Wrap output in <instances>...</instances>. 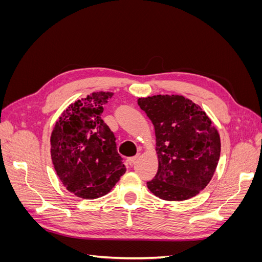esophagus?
I'll return each mask as SVG.
<instances>
[{
	"instance_id": "obj_1",
	"label": "esophagus",
	"mask_w": 262,
	"mask_h": 262,
	"mask_svg": "<svg viewBox=\"0 0 262 262\" xmlns=\"http://www.w3.org/2000/svg\"><path fill=\"white\" fill-rule=\"evenodd\" d=\"M140 157V154H138V155H136V156H132V157H129L128 158V162H129V164L130 165H132V164H134V162H136L138 158Z\"/></svg>"
}]
</instances>
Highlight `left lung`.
<instances>
[{"mask_svg":"<svg viewBox=\"0 0 262 262\" xmlns=\"http://www.w3.org/2000/svg\"><path fill=\"white\" fill-rule=\"evenodd\" d=\"M138 105L152 121L158 169L147 181L154 195L184 201L211 181L221 154L217 129L200 106L181 95L141 97Z\"/></svg>","mask_w":262,"mask_h":262,"instance_id":"left-lung-1","label":"left lung"}]
</instances>
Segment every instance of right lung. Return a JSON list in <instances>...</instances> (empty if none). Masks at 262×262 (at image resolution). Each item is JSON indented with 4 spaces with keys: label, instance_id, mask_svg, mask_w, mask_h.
Listing matches in <instances>:
<instances>
[{
    "label": "right lung",
    "instance_id": "add662e5",
    "mask_svg": "<svg viewBox=\"0 0 262 262\" xmlns=\"http://www.w3.org/2000/svg\"><path fill=\"white\" fill-rule=\"evenodd\" d=\"M114 93L96 92L71 104L51 133V160L61 182L75 195L107 194L125 172L116 138L101 119Z\"/></svg>",
    "mask_w": 262,
    "mask_h": 262
}]
</instances>
